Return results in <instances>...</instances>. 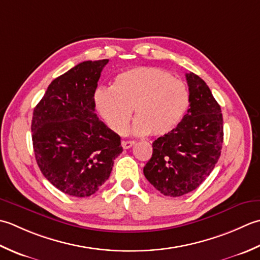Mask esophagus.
Segmentation results:
<instances>
[{
	"label": "esophagus",
	"mask_w": 260,
	"mask_h": 260,
	"mask_svg": "<svg viewBox=\"0 0 260 260\" xmlns=\"http://www.w3.org/2000/svg\"><path fill=\"white\" fill-rule=\"evenodd\" d=\"M135 144H136V142L132 141V140H123L122 141V147L124 148V149H129V148H131Z\"/></svg>",
	"instance_id": "34e87169"
}]
</instances>
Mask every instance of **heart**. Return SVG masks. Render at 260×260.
Listing matches in <instances>:
<instances>
[{"mask_svg":"<svg viewBox=\"0 0 260 260\" xmlns=\"http://www.w3.org/2000/svg\"><path fill=\"white\" fill-rule=\"evenodd\" d=\"M98 112L115 134H123L134 111L132 132L165 136L181 122L189 107L186 84L156 67H137L120 73L111 88L95 92Z\"/></svg>","mask_w":260,"mask_h":260,"instance_id":"b5f03b06","label":"heart"}]
</instances>
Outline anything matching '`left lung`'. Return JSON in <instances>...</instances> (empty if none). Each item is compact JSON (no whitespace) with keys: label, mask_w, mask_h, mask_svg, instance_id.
Listing matches in <instances>:
<instances>
[{"label":"left lung","mask_w":260,"mask_h":260,"mask_svg":"<svg viewBox=\"0 0 260 260\" xmlns=\"http://www.w3.org/2000/svg\"><path fill=\"white\" fill-rule=\"evenodd\" d=\"M189 109L179 124L152 142L144 174L156 189L177 198L202 184L218 162L223 142V118L211 89L194 73L186 74Z\"/></svg>","instance_id":"1"}]
</instances>
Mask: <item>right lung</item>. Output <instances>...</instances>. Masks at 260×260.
<instances>
[{"label":"right lung","instance_id":"add662e5","mask_svg":"<svg viewBox=\"0 0 260 260\" xmlns=\"http://www.w3.org/2000/svg\"><path fill=\"white\" fill-rule=\"evenodd\" d=\"M108 62L83 61L55 78L34 110L37 164L56 188L72 197L98 192L123 150L121 138L95 113V89Z\"/></svg>","mask_w":260,"mask_h":260}]
</instances>
